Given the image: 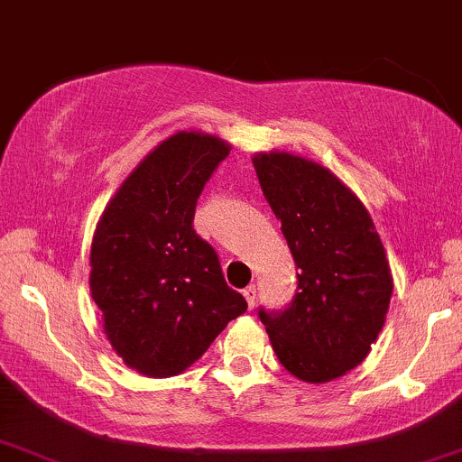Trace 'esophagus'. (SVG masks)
Here are the masks:
<instances>
[{"label":"esophagus","mask_w":462,"mask_h":462,"mask_svg":"<svg viewBox=\"0 0 462 462\" xmlns=\"http://www.w3.org/2000/svg\"><path fill=\"white\" fill-rule=\"evenodd\" d=\"M243 295H245V300H247L249 309H254L255 300H257V289H255V285H249V287L243 291Z\"/></svg>","instance_id":"34e87169"}]
</instances>
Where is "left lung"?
Wrapping results in <instances>:
<instances>
[{
    "mask_svg": "<svg viewBox=\"0 0 462 462\" xmlns=\"http://www.w3.org/2000/svg\"><path fill=\"white\" fill-rule=\"evenodd\" d=\"M254 167L298 266L291 302L257 315L289 374L329 383L365 359L384 325L393 276L383 241L329 169L287 152L255 153Z\"/></svg>",
    "mask_w": 462,
    "mask_h": 462,
    "instance_id": "1",
    "label": "left lung"
}]
</instances>
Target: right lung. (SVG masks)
<instances>
[{
    "label": "right lung",
    "mask_w": 462,
    "mask_h": 462,
    "mask_svg": "<svg viewBox=\"0 0 462 462\" xmlns=\"http://www.w3.org/2000/svg\"><path fill=\"white\" fill-rule=\"evenodd\" d=\"M230 150L213 134H173L141 160L97 224L92 300L112 348L143 376L181 374L247 310L192 226L199 196Z\"/></svg>",
    "instance_id": "add662e5"
}]
</instances>
